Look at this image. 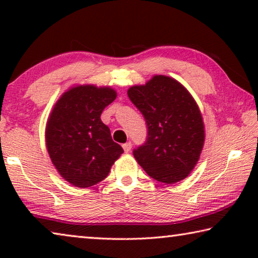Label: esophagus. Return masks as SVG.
I'll list each match as a JSON object with an SVG mask.
<instances>
[{"label": "esophagus", "mask_w": 258, "mask_h": 258, "mask_svg": "<svg viewBox=\"0 0 258 258\" xmlns=\"http://www.w3.org/2000/svg\"><path fill=\"white\" fill-rule=\"evenodd\" d=\"M122 147H123V149H124L125 153H129V151L132 150V142H126L123 144Z\"/></svg>", "instance_id": "obj_1"}]
</instances>
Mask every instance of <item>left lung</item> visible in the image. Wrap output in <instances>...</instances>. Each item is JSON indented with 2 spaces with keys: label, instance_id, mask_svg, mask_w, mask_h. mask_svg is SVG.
Masks as SVG:
<instances>
[{
  "label": "left lung",
  "instance_id": "1",
  "mask_svg": "<svg viewBox=\"0 0 258 258\" xmlns=\"http://www.w3.org/2000/svg\"><path fill=\"white\" fill-rule=\"evenodd\" d=\"M128 96L148 125L147 142L134 150L137 163L165 184L184 179L196 167L206 140L191 94L172 77L155 75L146 84L130 87Z\"/></svg>",
  "mask_w": 258,
  "mask_h": 258
}]
</instances>
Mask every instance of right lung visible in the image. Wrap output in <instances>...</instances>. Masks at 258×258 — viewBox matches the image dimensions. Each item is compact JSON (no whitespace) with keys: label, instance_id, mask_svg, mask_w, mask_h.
Returning a JSON list of instances; mask_svg holds the SVG:
<instances>
[{"label":"right lung","instance_id":"obj_1","mask_svg":"<svg viewBox=\"0 0 258 258\" xmlns=\"http://www.w3.org/2000/svg\"><path fill=\"white\" fill-rule=\"evenodd\" d=\"M117 96L110 87L76 84L56 102L45 126V146L56 170L77 188L107 177L123 154L101 121L103 109Z\"/></svg>","mask_w":258,"mask_h":258}]
</instances>
